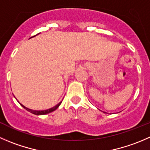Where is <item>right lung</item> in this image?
<instances>
[{
    "label": "right lung",
    "mask_w": 150,
    "mask_h": 150,
    "mask_svg": "<svg viewBox=\"0 0 150 150\" xmlns=\"http://www.w3.org/2000/svg\"><path fill=\"white\" fill-rule=\"evenodd\" d=\"M61 103H62V102H61V103H59L58 105H56L54 106L53 108H51L47 109V110H31V109H29V108H28L25 107V106L23 105L22 104H20V105H21L23 106V107L24 108L25 110H27L28 111L30 112V113H32V114H36V115H44V114H49V113H50V112H53V111H54L55 110H56V109L59 108V106L61 105Z\"/></svg>",
    "instance_id": "1"
}]
</instances>
